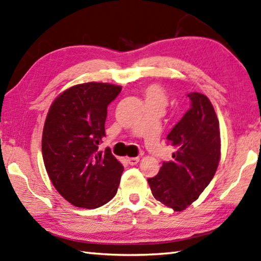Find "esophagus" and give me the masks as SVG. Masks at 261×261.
Returning a JSON list of instances; mask_svg holds the SVG:
<instances>
[{
    "label": "esophagus",
    "instance_id": "esophagus-1",
    "mask_svg": "<svg viewBox=\"0 0 261 261\" xmlns=\"http://www.w3.org/2000/svg\"><path fill=\"white\" fill-rule=\"evenodd\" d=\"M127 163L130 165H137L139 163V157H129L127 158Z\"/></svg>",
    "mask_w": 261,
    "mask_h": 261
}]
</instances>
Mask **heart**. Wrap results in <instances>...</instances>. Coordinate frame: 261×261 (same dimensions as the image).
Returning a JSON list of instances; mask_svg holds the SVG:
<instances>
[{"label": "heart", "instance_id": "1", "mask_svg": "<svg viewBox=\"0 0 261 261\" xmlns=\"http://www.w3.org/2000/svg\"><path fill=\"white\" fill-rule=\"evenodd\" d=\"M147 104H158L163 107L167 105V95L163 87L157 84L148 85L144 89Z\"/></svg>", "mask_w": 261, "mask_h": 261}]
</instances>
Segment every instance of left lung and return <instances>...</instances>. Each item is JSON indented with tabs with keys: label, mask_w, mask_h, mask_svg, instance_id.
I'll return each instance as SVG.
<instances>
[{
	"label": "left lung",
	"mask_w": 261,
	"mask_h": 261,
	"mask_svg": "<svg viewBox=\"0 0 261 261\" xmlns=\"http://www.w3.org/2000/svg\"><path fill=\"white\" fill-rule=\"evenodd\" d=\"M191 107L167 135L175 148L158 174L148 178L152 196L174 212L197 200L213 180L221 160V135L215 110L208 97L190 93Z\"/></svg>",
	"instance_id": "8db88e82"
}]
</instances>
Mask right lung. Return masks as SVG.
I'll return each mask as SVG.
<instances>
[{
    "label": "right lung",
    "mask_w": 261,
    "mask_h": 261,
    "mask_svg": "<svg viewBox=\"0 0 261 261\" xmlns=\"http://www.w3.org/2000/svg\"><path fill=\"white\" fill-rule=\"evenodd\" d=\"M121 89L104 83L75 85L48 110L42 137L45 168L58 192L75 207L98 208L116 195L123 165L109 147L100 151L98 146L107 106Z\"/></svg>",
    "instance_id": "obj_1"
}]
</instances>
